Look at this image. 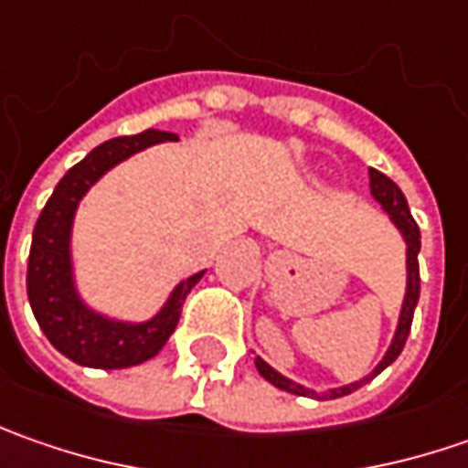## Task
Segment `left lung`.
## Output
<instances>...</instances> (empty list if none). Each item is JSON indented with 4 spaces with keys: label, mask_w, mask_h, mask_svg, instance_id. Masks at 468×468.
<instances>
[{
    "label": "left lung",
    "mask_w": 468,
    "mask_h": 468,
    "mask_svg": "<svg viewBox=\"0 0 468 468\" xmlns=\"http://www.w3.org/2000/svg\"><path fill=\"white\" fill-rule=\"evenodd\" d=\"M369 195L380 203V207L388 213V218H390V224L399 229V234H401V239L406 242V292H404V302H401V313H399V323H396V333H393V338H390V346L383 354V359L378 362V367L372 369L369 375L365 378H359V380H354V383H346V386H338V388H328V390H323V393H317L314 388L302 386V383H294L292 378H286V375H281L279 369H273L265 359L261 356H255V367L261 372L262 378L271 383V386L281 388V390H286V393H294V396H307V399H341V396H349L354 393L356 388H362L365 383H369L372 378H378L388 365H393L396 359H399V354L404 351L406 338H409V331H411V320H414V307H417V302H420V261H417V255H420V226L417 221L411 218V210H409V203H406L404 192L399 189V185L393 182V179H388L386 174H380L378 169H369Z\"/></svg>",
    "instance_id": "1"
}]
</instances>
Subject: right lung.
Returning a JSON list of instances; mask_svg holds the SVG:
<instances>
[{
  "mask_svg": "<svg viewBox=\"0 0 468 468\" xmlns=\"http://www.w3.org/2000/svg\"><path fill=\"white\" fill-rule=\"evenodd\" d=\"M179 137L164 130L101 143L59 179L41 210L27 258V299L51 346L82 367L122 369L154 359L179 323L182 304L206 271L182 279L148 320H124L99 313L82 299L72 261V226L80 200L106 171L140 151Z\"/></svg>",
  "mask_w": 468,
  "mask_h": 468,
  "instance_id": "right-lung-1",
  "label": "right lung"
}]
</instances>
